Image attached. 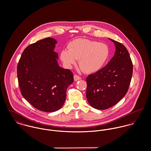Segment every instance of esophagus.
<instances>
[{
	"mask_svg": "<svg viewBox=\"0 0 151 151\" xmlns=\"http://www.w3.org/2000/svg\"><path fill=\"white\" fill-rule=\"evenodd\" d=\"M81 77H80V76H78V75L75 74V75L74 76V80L75 81H78V80H81Z\"/></svg>",
	"mask_w": 151,
	"mask_h": 151,
	"instance_id": "34e87169",
	"label": "esophagus"
}]
</instances>
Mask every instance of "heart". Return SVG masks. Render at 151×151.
Wrapping results in <instances>:
<instances>
[{"label":"heart","instance_id":"1","mask_svg":"<svg viewBox=\"0 0 151 151\" xmlns=\"http://www.w3.org/2000/svg\"><path fill=\"white\" fill-rule=\"evenodd\" d=\"M67 50L60 52V59L65 65L71 68L79 60L80 68L86 73L101 70L108 61L109 49L104 43L88 39H77L68 45Z\"/></svg>","mask_w":151,"mask_h":151}]
</instances>
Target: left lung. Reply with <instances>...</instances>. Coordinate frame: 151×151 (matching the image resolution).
<instances>
[{"label":"left lung","instance_id":"1","mask_svg":"<svg viewBox=\"0 0 151 151\" xmlns=\"http://www.w3.org/2000/svg\"><path fill=\"white\" fill-rule=\"evenodd\" d=\"M116 46L114 56L105 67L86 78V97L95 109L105 110L118 103L128 91L132 75V63L126 47L109 39Z\"/></svg>","mask_w":151,"mask_h":151}]
</instances>
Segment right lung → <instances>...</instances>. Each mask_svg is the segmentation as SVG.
Masks as SVG:
<instances>
[{
	"mask_svg": "<svg viewBox=\"0 0 151 151\" xmlns=\"http://www.w3.org/2000/svg\"><path fill=\"white\" fill-rule=\"evenodd\" d=\"M57 41L46 38L28 46L17 65L19 85L22 96L34 108L45 112L59 110L66 90L74 81L73 73L60 67L54 52Z\"/></svg>",
	"mask_w": 151,
	"mask_h": 151,
	"instance_id": "right-lung-1",
	"label": "right lung"
}]
</instances>
